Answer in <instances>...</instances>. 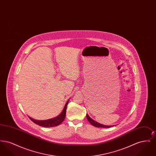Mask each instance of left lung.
I'll use <instances>...</instances> for the list:
<instances>
[{"label": "left lung", "instance_id": "8db88e82", "mask_svg": "<svg viewBox=\"0 0 156 156\" xmlns=\"http://www.w3.org/2000/svg\"><path fill=\"white\" fill-rule=\"evenodd\" d=\"M87 118L88 119V120L89 121V123L93 125L95 127H103V128H109V127H113V126H106V125H102L98 122H97L96 121H95L94 120L92 119L91 118H90L89 116V115L88 114H87Z\"/></svg>", "mask_w": 156, "mask_h": 156}]
</instances>
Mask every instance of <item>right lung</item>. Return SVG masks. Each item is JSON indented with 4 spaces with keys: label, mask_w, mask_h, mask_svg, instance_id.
Wrapping results in <instances>:
<instances>
[{
    "label": "right lung",
    "mask_w": 156,
    "mask_h": 156,
    "mask_svg": "<svg viewBox=\"0 0 156 156\" xmlns=\"http://www.w3.org/2000/svg\"><path fill=\"white\" fill-rule=\"evenodd\" d=\"M68 102H69V100L67 101L62 112L59 114L58 116H57L55 118H54L52 119L45 120H35V119L30 118L29 116V118L33 122H34V123L37 124L39 126H43L44 127H55V126H58L60 125L65 119L66 115L67 105L68 104Z\"/></svg>",
    "instance_id": "add662e5"
}]
</instances>
